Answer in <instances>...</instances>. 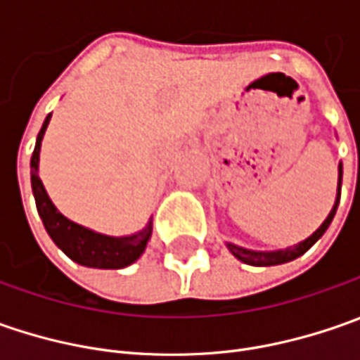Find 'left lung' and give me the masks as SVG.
Segmentation results:
<instances>
[{"instance_id":"1","label":"left lung","mask_w":360,"mask_h":360,"mask_svg":"<svg viewBox=\"0 0 360 360\" xmlns=\"http://www.w3.org/2000/svg\"><path fill=\"white\" fill-rule=\"evenodd\" d=\"M340 182H342V164H339V188H337V200H335V206L330 210V214L326 216V220L319 226L316 232H312L311 236L307 240L298 242L297 246L292 248H284V250H274V252H258V250H248V248H242V246H236V244H226L229 250L232 255L236 256L238 260H242L244 264H252V266H274V264H284V262H290L295 260L298 256H302L309 248H311L314 242L319 240L323 234L326 232V229L330 226L333 218H335V212L339 208V200H340Z\"/></svg>"}]
</instances>
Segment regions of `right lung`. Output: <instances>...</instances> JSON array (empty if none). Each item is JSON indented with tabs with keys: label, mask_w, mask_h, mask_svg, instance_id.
Masks as SVG:
<instances>
[{
	"label": "right lung",
	"mask_w": 360,
	"mask_h": 360,
	"mask_svg": "<svg viewBox=\"0 0 360 360\" xmlns=\"http://www.w3.org/2000/svg\"><path fill=\"white\" fill-rule=\"evenodd\" d=\"M49 118H51V114L46 118L41 130L37 134L34 154H32V190H34L37 212L48 230L49 238L58 244V248H62L65 255L82 266H90V269L130 266L131 262H136L146 250V244L152 236V220L148 222L146 229L136 234H130V236H105V234L94 232L90 229H84L76 222L68 220L62 212H58V208L51 204L48 192L37 176L39 148H41V140H44Z\"/></svg>",
	"instance_id": "add662e5"
}]
</instances>
